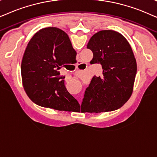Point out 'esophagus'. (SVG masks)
I'll return each instance as SVG.
<instances>
[{
  "instance_id": "34e87169",
  "label": "esophagus",
  "mask_w": 157,
  "mask_h": 157,
  "mask_svg": "<svg viewBox=\"0 0 157 157\" xmlns=\"http://www.w3.org/2000/svg\"><path fill=\"white\" fill-rule=\"evenodd\" d=\"M83 65H84V63H83L82 61H78V63H77L76 68H82L83 66ZM79 102L81 103V101H79Z\"/></svg>"
}]
</instances>
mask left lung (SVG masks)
I'll return each mask as SVG.
<instances>
[{
  "label": "left lung",
  "mask_w": 157,
  "mask_h": 157,
  "mask_svg": "<svg viewBox=\"0 0 157 157\" xmlns=\"http://www.w3.org/2000/svg\"><path fill=\"white\" fill-rule=\"evenodd\" d=\"M87 48L94 54L91 64L100 63L101 76H94L85 91L81 111L101 113L120 108L133 92L136 61L127 40L111 30L98 31Z\"/></svg>",
  "instance_id": "obj_1"
}]
</instances>
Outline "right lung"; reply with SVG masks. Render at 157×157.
Returning a JSON list of instances; mask_svg holds the SVG:
<instances>
[{
	"instance_id": "obj_1",
	"label": "right lung",
	"mask_w": 157,
	"mask_h": 157,
	"mask_svg": "<svg viewBox=\"0 0 157 157\" xmlns=\"http://www.w3.org/2000/svg\"><path fill=\"white\" fill-rule=\"evenodd\" d=\"M76 52L67 33L56 27L40 29L25 48L21 76L25 93L39 106L71 111L79 106L64 84L60 69L76 61Z\"/></svg>"
}]
</instances>
